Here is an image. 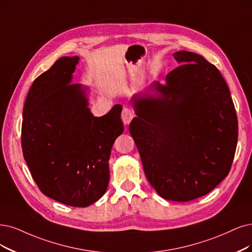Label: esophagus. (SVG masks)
Segmentation results:
<instances>
[{
  "mask_svg": "<svg viewBox=\"0 0 252 252\" xmlns=\"http://www.w3.org/2000/svg\"><path fill=\"white\" fill-rule=\"evenodd\" d=\"M133 117H134L133 111L131 109H128V108H124L123 113H121V119H123V123L126 126L129 125V123H131V120L133 119Z\"/></svg>",
  "mask_w": 252,
  "mask_h": 252,
  "instance_id": "obj_1",
  "label": "esophagus"
}]
</instances>
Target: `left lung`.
Instances as JSON below:
<instances>
[{"label":"left lung","mask_w":252,"mask_h":252,"mask_svg":"<svg viewBox=\"0 0 252 252\" xmlns=\"http://www.w3.org/2000/svg\"><path fill=\"white\" fill-rule=\"evenodd\" d=\"M182 64L129 100V124L146 178L171 201H189L224 180L234 160L238 119L224 79L215 65L187 51ZM153 92V94L150 92Z\"/></svg>","instance_id":"left-lung-1"}]
</instances>
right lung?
<instances>
[{
    "mask_svg": "<svg viewBox=\"0 0 252 252\" xmlns=\"http://www.w3.org/2000/svg\"><path fill=\"white\" fill-rule=\"evenodd\" d=\"M79 60L61 57L33 82L23 110L22 147L44 195L85 208L107 191L111 150L124 124L121 105L100 117L91 113L88 87L71 84Z\"/></svg>",
    "mask_w": 252,
    "mask_h": 252,
    "instance_id": "1",
    "label": "right lung"
}]
</instances>
